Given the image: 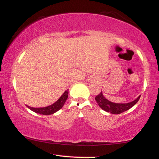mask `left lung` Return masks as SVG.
Returning <instances> with one entry per match:
<instances>
[{"label": "left lung", "instance_id": "left-lung-1", "mask_svg": "<svg viewBox=\"0 0 159 159\" xmlns=\"http://www.w3.org/2000/svg\"><path fill=\"white\" fill-rule=\"evenodd\" d=\"M140 95L138 98L134 100V101L130 102V103H112L109 101H108L107 99L105 98V97L103 96L102 94V92L99 93L98 95L95 96V101H97L98 106L101 107L102 109L105 111L110 112L111 114H119L121 113H122L125 111L129 110V108H131L132 106L138 103V101L140 100Z\"/></svg>", "mask_w": 159, "mask_h": 159}]
</instances>
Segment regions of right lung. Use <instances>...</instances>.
Here are the masks:
<instances>
[{"mask_svg": "<svg viewBox=\"0 0 159 159\" xmlns=\"http://www.w3.org/2000/svg\"><path fill=\"white\" fill-rule=\"evenodd\" d=\"M68 93L69 91L66 90L64 93L59 99L58 100L56 103H54L52 105L47 106V107L44 108H33L30 107V106H27L30 110H32V111L38 113V114H40L43 115H50L53 114L54 113L58 111V110H60L63 106H64L65 102H66L67 98H68Z\"/></svg>", "mask_w": 159, "mask_h": 159, "instance_id": "1", "label": "right lung"}]
</instances>
